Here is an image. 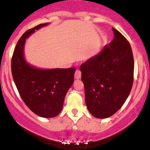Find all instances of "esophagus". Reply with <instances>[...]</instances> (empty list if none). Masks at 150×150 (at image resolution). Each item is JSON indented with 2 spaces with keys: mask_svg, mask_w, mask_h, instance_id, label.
I'll return each instance as SVG.
<instances>
[{
  "mask_svg": "<svg viewBox=\"0 0 150 150\" xmlns=\"http://www.w3.org/2000/svg\"><path fill=\"white\" fill-rule=\"evenodd\" d=\"M76 79H80L81 78V71L79 70H76V72H75V75H74Z\"/></svg>",
  "mask_w": 150,
  "mask_h": 150,
  "instance_id": "obj_1",
  "label": "esophagus"
}]
</instances>
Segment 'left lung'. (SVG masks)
<instances>
[{"label": "left lung", "instance_id": "1", "mask_svg": "<svg viewBox=\"0 0 150 150\" xmlns=\"http://www.w3.org/2000/svg\"><path fill=\"white\" fill-rule=\"evenodd\" d=\"M114 38L100 53L80 66L86 104L95 117L104 119L124 104L134 81V57L127 39L112 28Z\"/></svg>", "mask_w": 150, "mask_h": 150}]
</instances>
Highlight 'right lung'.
<instances>
[{
    "instance_id": "add662e5",
    "label": "right lung",
    "mask_w": 150,
    "mask_h": 150,
    "mask_svg": "<svg viewBox=\"0 0 150 150\" xmlns=\"http://www.w3.org/2000/svg\"><path fill=\"white\" fill-rule=\"evenodd\" d=\"M48 25L40 24L28 30L18 40L13 52L11 70L21 98L30 110L44 118L55 117L63 107L66 93L72 86L76 69H38L24 59L25 39L35 30Z\"/></svg>"
}]
</instances>
